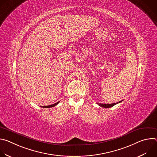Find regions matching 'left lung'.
<instances>
[{"label": "left lung", "instance_id": "left-lung-1", "mask_svg": "<svg viewBox=\"0 0 157 157\" xmlns=\"http://www.w3.org/2000/svg\"><path fill=\"white\" fill-rule=\"evenodd\" d=\"M122 101H119V102H117V103H113V104H101V103H98V104L101 106V107H105V108H109V107H113L114 105H115L116 104H118V103H120Z\"/></svg>", "mask_w": 157, "mask_h": 157}]
</instances>
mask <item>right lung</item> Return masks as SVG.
<instances>
[{"label":"right lung","instance_id":"obj_1","mask_svg":"<svg viewBox=\"0 0 157 157\" xmlns=\"http://www.w3.org/2000/svg\"><path fill=\"white\" fill-rule=\"evenodd\" d=\"M59 103V102H56V103H55V104H52V105H48V106H45L44 107L45 108H49V107H54V106H55V105H56L58 104Z\"/></svg>","mask_w":157,"mask_h":157}]
</instances>
